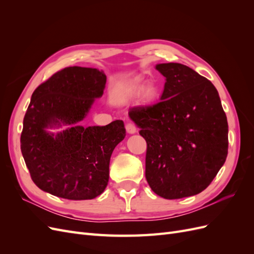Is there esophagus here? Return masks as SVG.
<instances>
[{
	"label": "esophagus",
	"mask_w": 254,
	"mask_h": 254,
	"mask_svg": "<svg viewBox=\"0 0 254 254\" xmlns=\"http://www.w3.org/2000/svg\"><path fill=\"white\" fill-rule=\"evenodd\" d=\"M126 130L127 132L130 133V134H133L136 132V127L134 124H132V123H127L126 124Z\"/></svg>",
	"instance_id": "34e87169"
}]
</instances>
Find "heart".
Instances as JSON below:
<instances>
[{
	"label": "heart",
	"instance_id": "obj_1",
	"mask_svg": "<svg viewBox=\"0 0 254 254\" xmlns=\"http://www.w3.org/2000/svg\"><path fill=\"white\" fill-rule=\"evenodd\" d=\"M125 94L130 97L139 94L140 101L143 104H152L158 99L159 91L152 83L144 84L143 87H141V83L139 81H135L125 88Z\"/></svg>",
	"mask_w": 254,
	"mask_h": 254
}]
</instances>
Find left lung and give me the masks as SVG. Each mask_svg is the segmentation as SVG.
Here are the masks:
<instances>
[{
    "label": "left lung",
    "mask_w": 254,
    "mask_h": 254,
    "mask_svg": "<svg viewBox=\"0 0 254 254\" xmlns=\"http://www.w3.org/2000/svg\"><path fill=\"white\" fill-rule=\"evenodd\" d=\"M161 102L129 118L147 143L145 177L155 193L179 199L201 193L228 155V122L214 84L181 64H160Z\"/></svg>",
    "instance_id": "1"
}]
</instances>
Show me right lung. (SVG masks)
I'll return each mask as SVG.
<instances>
[{"mask_svg":"<svg viewBox=\"0 0 254 254\" xmlns=\"http://www.w3.org/2000/svg\"><path fill=\"white\" fill-rule=\"evenodd\" d=\"M106 75L97 68L68 66L41 83L23 120L21 151L30 177L54 196L86 200L105 190L112 151L124 140V122L78 125L102 97ZM68 126L54 134L49 128Z\"/></svg>","mask_w":254,"mask_h":254,"instance_id":"1","label":"right lung"}]
</instances>
